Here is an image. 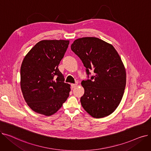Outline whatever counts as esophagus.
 <instances>
[{"label":"esophagus","instance_id":"esophagus-1","mask_svg":"<svg viewBox=\"0 0 151 151\" xmlns=\"http://www.w3.org/2000/svg\"><path fill=\"white\" fill-rule=\"evenodd\" d=\"M71 88H75V87L77 86V84H76V83H75V84H71Z\"/></svg>","mask_w":151,"mask_h":151}]
</instances>
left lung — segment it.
I'll return each mask as SVG.
<instances>
[{
  "label": "left lung",
  "instance_id": "left-lung-1",
  "mask_svg": "<svg viewBox=\"0 0 151 151\" xmlns=\"http://www.w3.org/2000/svg\"><path fill=\"white\" fill-rule=\"evenodd\" d=\"M71 50L81 60L88 78L81 82L82 106L95 118L111 114L119 105L126 84L119 55L113 45L96 37L76 39ZM91 70L95 74L89 79Z\"/></svg>",
  "mask_w": 151,
  "mask_h": 151
}]
</instances>
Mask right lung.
I'll return each instance as SVG.
<instances>
[{
    "label": "right lung",
    "instance_id": "obj_1",
    "mask_svg": "<svg viewBox=\"0 0 151 151\" xmlns=\"http://www.w3.org/2000/svg\"><path fill=\"white\" fill-rule=\"evenodd\" d=\"M68 40H42L24 59L21 67V88L29 106L35 112L51 116L69 96L70 85L58 65L68 48Z\"/></svg>",
    "mask_w": 151,
    "mask_h": 151
}]
</instances>
